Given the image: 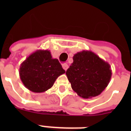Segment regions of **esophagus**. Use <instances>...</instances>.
Listing matches in <instances>:
<instances>
[{
  "label": "esophagus",
  "mask_w": 131,
  "mask_h": 131,
  "mask_svg": "<svg viewBox=\"0 0 131 131\" xmlns=\"http://www.w3.org/2000/svg\"><path fill=\"white\" fill-rule=\"evenodd\" d=\"M62 67H63V69L65 70V71H67L68 68H69V65H68L67 64H62Z\"/></svg>",
  "instance_id": "obj_1"
}]
</instances>
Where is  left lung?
Instances as JSON below:
<instances>
[{"mask_svg":"<svg viewBox=\"0 0 131 131\" xmlns=\"http://www.w3.org/2000/svg\"><path fill=\"white\" fill-rule=\"evenodd\" d=\"M66 75L72 89L84 99L99 95L112 78L110 64L91 51L78 52Z\"/></svg>","mask_w":131,"mask_h":131,"instance_id":"left-lung-1","label":"left lung"}]
</instances>
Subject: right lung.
<instances>
[{"label":"right lung","instance_id":"right-lung-1","mask_svg":"<svg viewBox=\"0 0 131 131\" xmlns=\"http://www.w3.org/2000/svg\"><path fill=\"white\" fill-rule=\"evenodd\" d=\"M19 77L26 88L37 93L43 92L53 86L56 80L65 73L49 50H37L21 64Z\"/></svg>","mask_w":131,"mask_h":131}]
</instances>
